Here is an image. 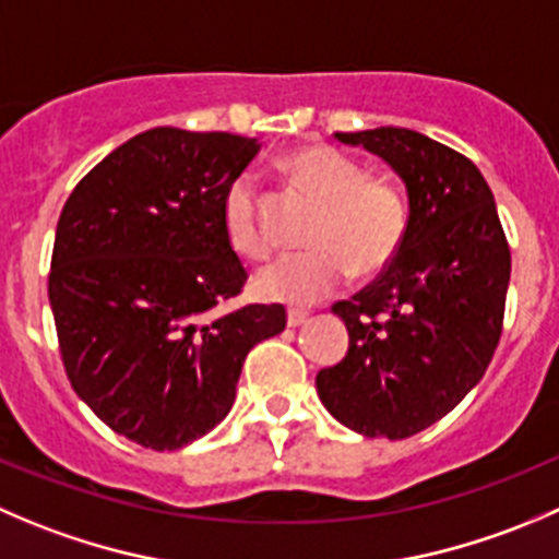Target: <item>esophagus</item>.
I'll return each instance as SVG.
<instances>
[{
    "label": "esophagus",
    "instance_id": "esophagus-1",
    "mask_svg": "<svg viewBox=\"0 0 559 559\" xmlns=\"http://www.w3.org/2000/svg\"><path fill=\"white\" fill-rule=\"evenodd\" d=\"M286 322H289V328H300V324L308 322V311L306 308H289V313H286Z\"/></svg>",
    "mask_w": 559,
    "mask_h": 559
}]
</instances>
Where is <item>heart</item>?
<instances>
[{
	"label": "heart",
	"mask_w": 559,
	"mask_h": 559,
	"mask_svg": "<svg viewBox=\"0 0 559 559\" xmlns=\"http://www.w3.org/2000/svg\"><path fill=\"white\" fill-rule=\"evenodd\" d=\"M289 180L319 204L302 253H286L262 267L253 289L262 300L311 306L357 273L373 275L399 257L409 229L404 191L330 144H302L281 160ZM226 240L246 259H264L270 237L259 218V188L237 177L224 199Z\"/></svg>",
	"instance_id": "1"
}]
</instances>
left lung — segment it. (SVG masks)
Here are the masks:
<instances>
[{
  "instance_id": "obj_1",
  "label": "left lung",
  "mask_w": 559,
  "mask_h": 559,
  "mask_svg": "<svg viewBox=\"0 0 559 559\" xmlns=\"http://www.w3.org/2000/svg\"><path fill=\"white\" fill-rule=\"evenodd\" d=\"M401 177L409 229L384 273L333 313L349 349L317 373L324 409L362 437L404 440L445 417L489 368L511 248L473 160L409 128L335 133Z\"/></svg>"
}]
</instances>
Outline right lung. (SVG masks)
Masks as SVG:
<instances>
[{
    "label": "right lung",
    "instance_id": "right-lung-1",
    "mask_svg": "<svg viewBox=\"0 0 559 559\" xmlns=\"http://www.w3.org/2000/svg\"><path fill=\"white\" fill-rule=\"evenodd\" d=\"M259 147L144 130L64 202L48 275L59 352L79 399L130 442L177 451L213 431L248 352L286 328L284 306L215 313L248 278L224 199Z\"/></svg>",
    "mask_w": 559,
    "mask_h": 559
}]
</instances>
